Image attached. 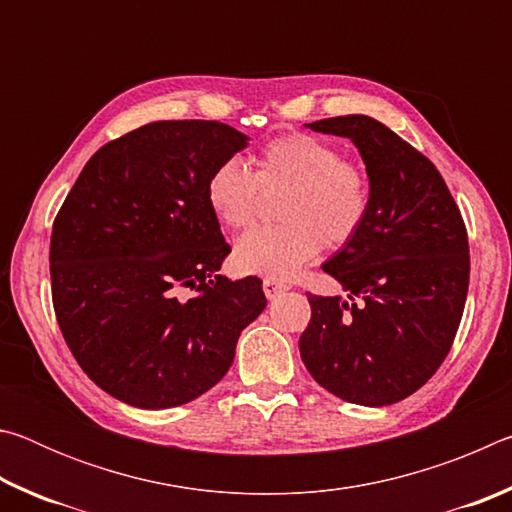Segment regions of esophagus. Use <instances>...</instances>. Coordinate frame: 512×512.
<instances>
[{"instance_id":"esophagus-1","label":"esophagus","mask_w":512,"mask_h":512,"mask_svg":"<svg viewBox=\"0 0 512 512\" xmlns=\"http://www.w3.org/2000/svg\"><path fill=\"white\" fill-rule=\"evenodd\" d=\"M284 291H289V284L271 280V277H266V280H264V293H266L268 300L277 298V296H280V293H284Z\"/></svg>"}]
</instances>
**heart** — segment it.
<instances>
[{"instance_id": "heart-1", "label": "heart", "mask_w": 512, "mask_h": 512, "mask_svg": "<svg viewBox=\"0 0 512 512\" xmlns=\"http://www.w3.org/2000/svg\"><path fill=\"white\" fill-rule=\"evenodd\" d=\"M248 171L237 158L221 160L205 183V201L228 228L255 223L262 192L277 194L271 228L246 232L235 264L246 273L287 280L320 248L339 250L359 235L370 212V180L334 144L309 133H284L259 146Z\"/></svg>"}]
</instances>
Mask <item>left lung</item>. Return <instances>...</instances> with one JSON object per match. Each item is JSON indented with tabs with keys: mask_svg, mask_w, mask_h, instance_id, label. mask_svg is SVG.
<instances>
[{
	"mask_svg": "<svg viewBox=\"0 0 512 512\" xmlns=\"http://www.w3.org/2000/svg\"><path fill=\"white\" fill-rule=\"evenodd\" d=\"M350 137L366 162L370 212L323 271L350 293H309L300 357L345 402L395 404L427 384L461 325L470 246L440 171L381 121L345 115L307 124Z\"/></svg>",
	"mask_w": 512,
	"mask_h": 512,
	"instance_id": "1",
	"label": "left lung"
}]
</instances>
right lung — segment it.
<instances>
[{
	"label": "right lung",
	"mask_w": 512,
	"mask_h": 512,
	"mask_svg": "<svg viewBox=\"0 0 512 512\" xmlns=\"http://www.w3.org/2000/svg\"><path fill=\"white\" fill-rule=\"evenodd\" d=\"M246 144L221 121H153L101 146L56 214L60 332L121 402L169 409L210 391L266 307L257 277L216 273L230 246L205 201L210 171Z\"/></svg>",
	"instance_id": "right-lung-1"
}]
</instances>
